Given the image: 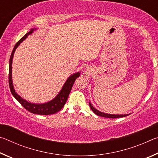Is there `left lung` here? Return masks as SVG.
<instances>
[{"mask_svg":"<svg viewBox=\"0 0 158 158\" xmlns=\"http://www.w3.org/2000/svg\"><path fill=\"white\" fill-rule=\"evenodd\" d=\"M89 105L90 109H92V111L94 112V113L98 115V116H100L102 117H105V118H122V117H125L126 116H128L127 114H125V115H113V114H105L102 113V112L99 111L97 109H95L93 106H92L91 104L89 102Z\"/></svg>","mask_w":158,"mask_h":158,"instance_id":"1","label":"left lung"}]
</instances>
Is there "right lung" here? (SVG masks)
<instances>
[{"label":"right lung","instance_id":"1","mask_svg":"<svg viewBox=\"0 0 158 158\" xmlns=\"http://www.w3.org/2000/svg\"><path fill=\"white\" fill-rule=\"evenodd\" d=\"M34 28L31 29V30L26 33L24 36L21 37V38L19 40L17 43H16L14 49L12 50V52L11 53L10 58V63H9V85L10 89L12 95L16 98L19 102L23 107H24L26 110H28L31 113H33L35 114H39V115H50V114H54L59 111L65 105V102L68 100V98L69 96V93H70L72 88L73 86V84L74 81H75L76 79L79 77L80 75L79 73H77L75 74H73L69 78L67 79L66 82L64 84L63 87L61 89L60 92L58 93V95L53 100L47 103L44 104H33L28 102L23 98H21L19 95L17 93L15 92L13 87L12 81V58L13 56H14V53L15 52L16 49L17 47L27 37L28 35L33 33Z\"/></svg>","mask_w":158,"mask_h":158}]
</instances>
